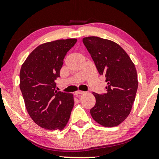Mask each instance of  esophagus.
Here are the masks:
<instances>
[{"mask_svg": "<svg viewBox=\"0 0 159 159\" xmlns=\"http://www.w3.org/2000/svg\"><path fill=\"white\" fill-rule=\"evenodd\" d=\"M84 93H85V92H84V91H81V90L76 91V92H75V95H81V94H84Z\"/></svg>", "mask_w": 159, "mask_h": 159, "instance_id": "esophagus-1", "label": "esophagus"}]
</instances>
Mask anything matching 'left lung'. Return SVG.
Wrapping results in <instances>:
<instances>
[{
    "mask_svg": "<svg viewBox=\"0 0 159 159\" xmlns=\"http://www.w3.org/2000/svg\"><path fill=\"white\" fill-rule=\"evenodd\" d=\"M83 43L107 84L106 93H93L96 105L90 109L91 116L103 126H116L130 114L135 99L138 87L135 66L127 53L114 42L88 36L84 38Z\"/></svg>",
    "mask_w": 159,
    "mask_h": 159,
    "instance_id": "obj_1",
    "label": "left lung"
}]
</instances>
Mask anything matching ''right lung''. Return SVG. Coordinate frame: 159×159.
<instances>
[{"label":"right lung","mask_w":159,"mask_h":159,"mask_svg":"<svg viewBox=\"0 0 159 159\" xmlns=\"http://www.w3.org/2000/svg\"><path fill=\"white\" fill-rule=\"evenodd\" d=\"M76 39H58L39 45L29 54L20 70V90L27 113L47 130H63L74 106L73 95L55 90V80L66 53Z\"/></svg>","instance_id":"1"}]
</instances>
